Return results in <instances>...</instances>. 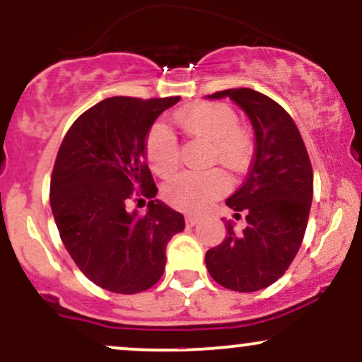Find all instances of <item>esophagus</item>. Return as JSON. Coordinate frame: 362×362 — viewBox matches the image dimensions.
I'll list each match as a JSON object with an SVG mask.
<instances>
[{
  "mask_svg": "<svg viewBox=\"0 0 362 362\" xmlns=\"http://www.w3.org/2000/svg\"><path fill=\"white\" fill-rule=\"evenodd\" d=\"M197 223H199V218H195V216H185L187 226H195Z\"/></svg>",
  "mask_w": 362,
  "mask_h": 362,
  "instance_id": "34e87169",
  "label": "esophagus"
}]
</instances>
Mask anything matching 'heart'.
Segmentation results:
<instances>
[{
    "label": "heart",
    "instance_id": "heart-1",
    "mask_svg": "<svg viewBox=\"0 0 362 362\" xmlns=\"http://www.w3.org/2000/svg\"><path fill=\"white\" fill-rule=\"evenodd\" d=\"M175 120L187 134L211 143V161H221L228 168L242 172L253 153L252 134L240 126L235 110L226 103H195L178 110ZM149 167L161 177H168L178 167V141L165 124H155L146 138ZM230 187L226 173L214 168L209 172H184L163 187V197L173 207L197 213Z\"/></svg>",
    "mask_w": 362,
    "mask_h": 362
}]
</instances>
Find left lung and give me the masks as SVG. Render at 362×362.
<instances>
[{
  "instance_id": "obj_1",
  "label": "left lung",
  "mask_w": 362,
  "mask_h": 362,
  "mask_svg": "<svg viewBox=\"0 0 362 362\" xmlns=\"http://www.w3.org/2000/svg\"><path fill=\"white\" fill-rule=\"evenodd\" d=\"M230 98L250 119L255 156L247 180L226 206L245 213L247 226L236 233L226 221V238L206 253L211 277L226 289L253 293L271 286L288 271L300 250L311 199L313 170L300 131L279 103L250 88L207 95Z\"/></svg>"
}]
</instances>
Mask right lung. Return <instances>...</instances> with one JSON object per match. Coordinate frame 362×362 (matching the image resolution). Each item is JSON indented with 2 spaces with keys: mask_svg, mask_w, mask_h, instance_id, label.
Instances as JSON below:
<instances>
[{
  "mask_svg": "<svg viewBox=\"0 0 362 362\" xmlns=\"http://www.w3.org/2000/svg\"><path fill=\"white\" fill-rule=\"evenodd\" d=\"M180 97H112L74 120L62 139L51 178V207L61 240L91 282L119 294L160 281L167 245L185 228L184 216L158 201L146 165V136ZM146 194L144 216L127 199Z\"/></svg>",
  "mask_w": 362,
  "mask_h": 362,
  "instance_id": "right-lung-1",
  "label": "right lung"
}]
</instances>
